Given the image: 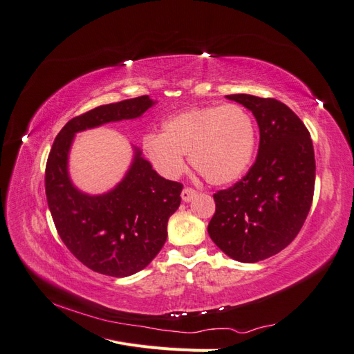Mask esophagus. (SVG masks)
<instances>
[{
	"mask_svg": "<svg viewBox=\"0 0 354 354\" xmlns=\"http://www.w3.org/2000/svg\"><path fill=\"white\" fill-rule=\"evenodd\" d=\"M196 196V190L194 187H185L183 190H181V199H183L185 202H189Z\"/></svg>",
	"mask_w": 354,
	"mask_h": 354,
	"instance_id": "1",
	"label": "esophagus"
}]
</instances>
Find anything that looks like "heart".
Wrapping results in <instances>:
<instances>
[{"label": "heart", "instance_id": "b5f03b06", "mask_svg": "<svg viewBox=\"0 0 354 354\" xmlns=\"http://www.w3.org/2000/svg\"><path fill=\"white\" fill-rule=\"evenodd\" d=\"M257 127L239 104L195 106L169 116L162 133L143 138L145 153L160 174L174 178L185 171L183 155L211 185H227L250 167Z\"/></svg>", "mask_w": 354, "mask_h": 354}]
</instances>
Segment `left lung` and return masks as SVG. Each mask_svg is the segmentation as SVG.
<instances>
[{
  "label": "left lung",
  "mask_w": 354,
  "mask_h": 354,
  "mask_svg": "<svg viewBox=\"0 0 354 354\" xmlns=\"http://www.w3.org/2000/svg\"><path fill=\"white\" fill-rule=\"evenodd\" d=\"M227 99L254 113L260 146L248 173L212 195L216 212L208 233L230 259L257 263L286 248L308 216L316 178L313 142L285 103L251 94Z\"/></svg>",
  "instance_id": "obj_1"
}]
</instances>
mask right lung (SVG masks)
I'll list each match as a JSON object with an SVG mask.
<instances>
[{"label":"right lung","instance_id":"1","mask_svg":"<svg viewBox=\"0 0 354 354\" xmlns=\"http://www.w3.org/2000/svg\"><path fill=\"white\" fill-rule=\"evenodd\" d=\"M153 102L149 95L103 104L75 116L57 134L46 165V195L66 248L93 272L113 277L143 270L167 241V223L181 202L183 185L158 176L136 152L124 180L109 194L88 196L71 183L68 153L75 133L131 120Z\"/></svg>","mask_w":354,"mask_h":354}]
</instances>
